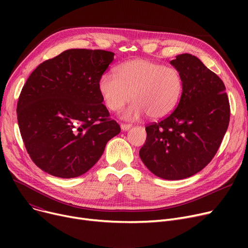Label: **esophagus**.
Here are the masks:
<instances>
[{
	"instance_id": "obj_1",
	"label": "esophagus",
	"mask_w": 248,
	"mask_h": 248,
	"mask_svg": "<svg viewBox=\"0 0 248 248\" xmlns=\"http://www.w3.org/2000/svg\"><path fill=\"white\" fill-rule=\"evenodd\" d=\"M131 127H132V124H121V128H122V131H124V132L128 131V129Z\"/></svg>"
}]
</instances>
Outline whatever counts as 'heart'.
<instances>
[{
  "mask_svg": "<svg viewBox=\"0 0 248 248\" xmlns=\"http://www.w3.org/2000/svg\"><path fill=\"white\" fill-rule=\"evenodd\" d=\"M98 89L111 111H120L132 98L135 100L124 112V120L136 121L148 114L158 121L177 108L183 93V77L175 67L137 58L121 64L116 76L103 74Z\"/></svg>",
  "mask_w": 248,
  "mask_h": 248,
  "instance_id": "obj_1",
  "label": "heart"
}]
</instances>
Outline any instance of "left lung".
<instances>
[{"instance_id":"1","label":"left lung","mask_w":248,"mask_h":248,"mask_svg":"<svg viewBox=\"0 0 248 248\" xmlns=\"http://www.w3.org/2000/svg\"><path fill=\"white\" fill-rule=\"evenodd\" d=\"M170 63L183 77V93L170 115L146 126L140 157L157 177L181 180L211 162L227 131L230 106L223 81L196 56L180 54Z\"/></svg>"}]
</instances>
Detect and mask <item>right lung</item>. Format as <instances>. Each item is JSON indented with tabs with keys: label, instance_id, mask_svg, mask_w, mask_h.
<instances>
[{
	"label": "right lung",
	"instance_id": "obj_1",
	"mask_svg": "<svg viewBox=\"0 0 248 248\" xmlns=\"http://www.w3.org/2000/svg\"><path fill=\"white\" fill-rule=\"evenodd\" d=\"M113 56L106 50L69 49L41 63L26 81L18 124L26 150L42 171L59 178L81 176L120 134L98 89Z\"/></svg>",
	"mask_w": 248,
	"mask_h": 248
}]
</instances>
